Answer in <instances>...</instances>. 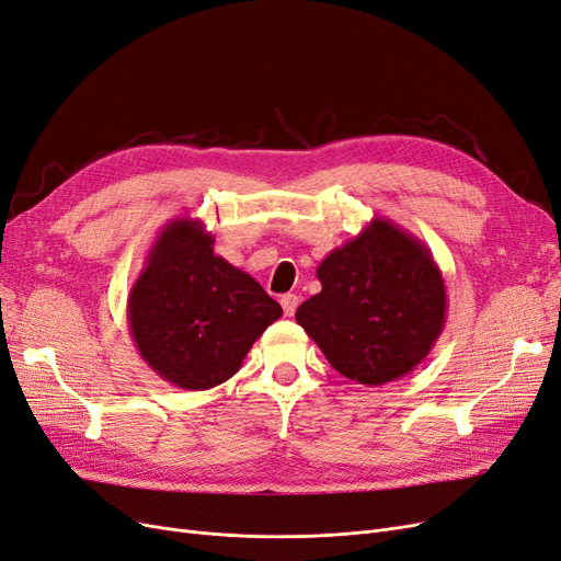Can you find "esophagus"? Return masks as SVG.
Wrapping results in <instances>:
<instances>
[{
    "mask_svg": "<svg viewBox=\"0 0 561 561\" xmlns=\"http://www.w3.org/2000/svg\"><path fill=\"white\" fill-rule=\"evenodd\" d=\"M279 302H282V307H284V314H286V317H294L298 305H300V298H298L296 294H286V296H282Z\"/></svg>",
    "mask_w": 561,
    "mask_h": 561,
    "instance_id": "34e87169",
    "label": "esophagus"
}]
</instances>
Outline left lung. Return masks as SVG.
<instances>
[{
	"label": "left lung",
	"instance_id": "1",
	"mask_svg": "<svg viewBox=\"0 0 561 561\" xmlns=\"http://www.w3.org/2000/svg\"><path fill=\"white\" fill-rule=\"evenodd\" d=\"M321 294L296 321L340 375L383 386L419 367L446 323V286L430 249L375 217L317 267Z\"/></svg>",
	"mask_w": 561,
	"mask_h": 561
}]
</instances>
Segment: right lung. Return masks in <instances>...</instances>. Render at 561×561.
Here are the masks:
<instances>
[{"label":"right lung","mask_w":561,"mask_h":561,"mask_svg":"<svg viewBox=\"0 0 561 561\" xmlns=\"http://www.w3.org/2000/svg\"><path fill=\"white\" fill-rule=\"evenodd\" d=\"M201 219L161 228L127 298L140 358L178 388L207 390L231 379L282 307L263 286L215 254Z\"/></svg>","instance_id":"obj_1"}]
</instances>
